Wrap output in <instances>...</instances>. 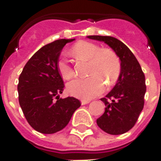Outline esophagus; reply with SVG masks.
Returning <instances> with one entry per match:
<instances>
[{
	"mask_svg": "<svg viewBox=\"0 0 161 161\" xmlns=\"http://www.w3.org/2000/svg\"><path fill=\"white\" fill-rule=\"evenodd\" d=\"M90 100H82L81 101V103H82V105H85V104H87V103H90Z\"/></svg>",
	"mask_w": 161,
	"mask_h": 161,
	"instance_id": "obj_1",
	"label": "esophagus"
}]
</instances>
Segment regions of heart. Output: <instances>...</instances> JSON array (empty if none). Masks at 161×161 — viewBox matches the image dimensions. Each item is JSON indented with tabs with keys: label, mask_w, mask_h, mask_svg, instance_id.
Listing matches in <instances>:
<instances>
[{
	"label": "heart",
	"mask_w": 161,
	"mask_h": 161,
	"mask_svg": "<svg viewBox=\"0 0 161 161\" xmlns=\"http://www.w3.org/2000/svg\"><path fill=\"white\" fill-rule=\"evenodd\" d=\"M70 53L80 59L90 60L91 77L77 78L67 85L68 93L81 99H91L101 95L105 91L106 84H115L121 74V64L115 51L109 48H101L95 43L79 41L70 49ZM58 70L61 77L69 80L74 76V70L65 58H60Z\"/></svg>",
	"instance_id": "1"
}]
</instances>
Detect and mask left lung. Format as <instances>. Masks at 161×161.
<instances>
[{
  "label": "left lung",
  "mask_w": 161,
  "mask_h": 161,
  "mask_svg": "<svg viewBox=\"0 0 161 161\" xmlns=\"http://www.w3.org/2000/svg\"><path fill=\"white\" fill-rule=\"evenodd\" d=\"M91 40L106 43L118 55L121 70L117 83L105 97V111L97 120L98 127L109 135H121L130 130L144 107L145 75L128 47L114 37L91 35Z\"/></svg>",
  "instance_id": "1"
}]
</instances>
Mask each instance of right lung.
Instances as JSON below:
<instances>
[{"label": "right lung", "mask_w": 161, "mask_h": 161, "mask_svg": "<svg viewBox=\"0 0 161 161\" xmlns=\"http://www.w3.org/2000/svg\"><path fill=\"white\" fill-rule=\"evenodd\" d=\"M74 40H58L41 47L19 75L17 89L20 108L30 126L42 134L62 130L80 107L77 98L59 97L64 84L57 64L64 46Z\"/></svg>", "instance_id": "1"}]
</instances>
